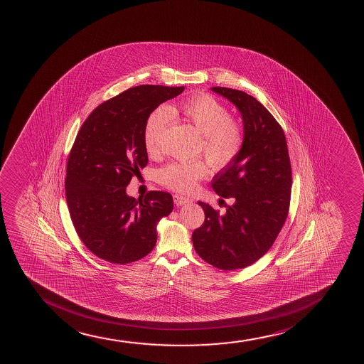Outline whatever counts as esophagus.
<instances>
[{
  "mask_svg": "<svg viewBox=\"0 0 364 364\" xmlns=\"http://www.w3.org/2000/svg\"><path fill=\"white\" fill-rule=\"evenodd\" d=\"M173 200H174V203H176L178 207L192 203V200H190L188 197L181 196V195H174Z\"/></svg>",
  "mask_w": 364,
  "mask_h": 364,
  "instance_id": "obj_1",
  "label": "esophagus"
}]
</instances>
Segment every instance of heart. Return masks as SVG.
<instances>
[{
  "instance_id": "b5f03b06",
  "label": "heart",
  "mask_w": 364,
  "mask_h": 364,
  "mask_svg": "<svg viewBox=\"0 0 364 364\" xmlns=\"http://www.w3.org/2000/svg\"><path fill=\"white\" fill-rule=\"evenodd\" d=\"M172 117H183L202 135V149L209 164L223 169L232 164L243 145V129L230 111L212 95H200L149 114L144 127V145L149 155L159 151L161 138ZM208 167L200 159L173 161L159 169V183L179 192H190L207 176Z\"/></svg>"
}]
</instances>
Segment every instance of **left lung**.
<instances>
[{"label":"left lung","instance_id":"8db88e82","mask_svg":"<svg viewBox=\"0 0 364 364\" xmlns=\"http://www.w3.org/2000/svg\"><path fill=\"white\" fill-rule=\"evenodd\" d=\"M210 90L232 102L243 123V145L232 164L213 176L212 188L232 205L219 214L205 202V223L192 233L196 253L217 269L252 265L274 245L289 209L291 168L286 136L262 102L225 87Z\"/></svg>","mask_w":364,"mask_h":364}]
</instances>
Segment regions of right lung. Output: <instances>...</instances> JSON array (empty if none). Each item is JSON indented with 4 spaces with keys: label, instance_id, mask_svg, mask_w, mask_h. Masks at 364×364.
<instances>
[{
    "label": "right lung",
    "instance_id": "obj_1",
    "mask_svg": "<svg viewBox=\"0 0 364 364\" xmlns=\"http://www.w3.org/2000/svg\"><path fill=\"white\" fill-rule=\"evenodd\" d=\"M184 87H133L100 104L82 124L66 168V202L81 241L112 264H129L155 248L157 224L173 210V197L150 191L127 195L147 164L144 127L159 104Z\"/></svg>",
    "mask_w": 364,
    "mask_h": 364
}]
</instances>
